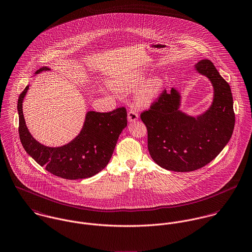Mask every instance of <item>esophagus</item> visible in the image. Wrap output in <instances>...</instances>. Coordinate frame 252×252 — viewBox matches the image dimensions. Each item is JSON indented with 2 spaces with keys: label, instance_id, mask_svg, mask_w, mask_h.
Masks as SVG:
<instances>
[{
  "label": "esophagus",
  "instance_id": "obj_1",
  "mask_svg": "<svg viewBox=\"0 0 252 252\" xmlns=\"http://www.w3.org/2000/svg\"><path fill=\"white\" fill-rule=\"evenodd\" d=\"M127 119L129 122H134L138 119V114L134 109H130L129 112L127 114Z\"/></svg>",
  "mask_w": 252,
  "mask_h": 252
}]
</instances>
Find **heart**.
<instances>
[{
    "mask_svg": "<svg viewBox=\"0 0 252 252\" xmlns=\"http://www.w3.org/2000/svg\"><path fill=\"white\" fill-rule=\"evenodd\" d=\"M141 75H134L131 77H127L121 81L118 87L123 89L133 88L135 85L138 84L141 81ZM161 89V81L158 78H153L149 80L144 85L136 96V104L139 106L149 105L158 95V92Z\"/></svg>",
    "mask_w": 252,
    "mask_h": 252,
    "instance_id": "obj_1",
    "label": "heart"
}]
</instances>
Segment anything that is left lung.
<instances>
[{
  "instance_id": "1",
  "label": "left lung",
  "mask_w": 252,
  "mask_h": 252,
  "mask_svg": "<svg viewBox=\"0 0 252 252\" xmlns=\"http://www.w3.org/2000/svg\"><path fill=\"white\" fill-rule=\"evenodd\" d=\"M196 69L213 83L215 98L211 108L193 118L179 111L180 95L163 90L150 108L140 114L148 132V149L160 167L190 172L215 159L232 136L235 126L233 96L210 60L197 63Z\"/></svg>"
}]
</instances>
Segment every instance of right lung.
<instances>
[{
	"label": "right lung",
	"instance_id": "obj_1",
	"mask_svg": "<svg viewBox=\"0 0 252 252\" xmlns=\"http://www.w3.org/2000/svg\"><path fill=\"white\" fill-rule=\"evenodd\" d=\"M49 70L41 67L35 73ZM29 85L18 98L19 137L29 155L46 171L66 180L90 178L108 164L122 130L127 125L126 107H119L111 112L87 113L84 126L79 135L68 144L50 148L32 138L25 124L22 102Z\"/></svg>",
	"mask_w": 252,
	"mask_h": 252
}]
</instances>
